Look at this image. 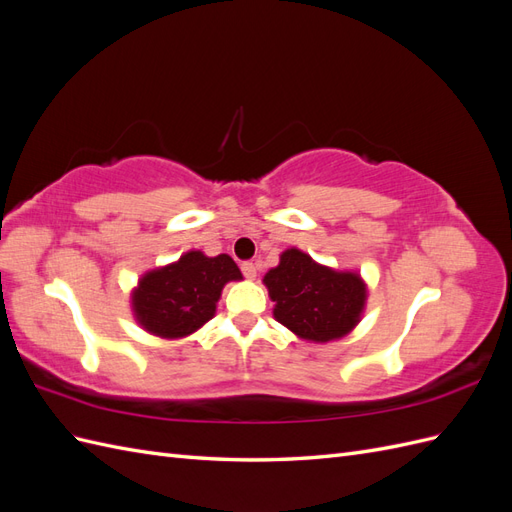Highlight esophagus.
Returning a JSON list of instances; mask_svg holds the SVG:
<instances>
[{
  "instance_id": "esophagus-1",
  "label": "esophagus",
  "mask_w": 512,
  "mask_h": 512,
  "mask_svg": "<svg viewBox=\"0 0 512 512\" xmlns=\"http://www.w3.org/2000/svg\"><path fill=\"white\" fill-rule=\"evenodd\" d=\"M241 271H243V275L247 277V280H256V267H254V262H243Z\"/></svg>"
}]
</instances>
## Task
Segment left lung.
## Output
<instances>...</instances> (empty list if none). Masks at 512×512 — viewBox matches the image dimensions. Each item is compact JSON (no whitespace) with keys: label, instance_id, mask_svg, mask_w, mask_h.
<instances>
[{"label":"left lung","instance_id":"8db88e82","mask_svg":"<svg viewBox=\"0 0 512 512\" xmlns=\"http://www.w3.org/2000/svg\"><path fill=\"white\" fill-rule=\"evenodd\" d=\"M273 318L303 342L329 344L356 329L367 305V284L356 271L320 265L299 247L280 254V265L262 277Z\"/></svg>","mask_w":512,"mask_h":512}]
</instances>
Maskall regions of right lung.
Wrapping results in <instances>:
<instances>
[{
    "label": "right lung",
    "mask_w": 512,
    "mask_h": 512,
    "mask_svg": "<svg viewBox=\"0 0 512 512\" xmlns=\"http://www.w3.org/2000/svg\"><path fill=\"white\" fill-rule=\"evenodd\" d=\"M239 280L243 275L228 254L190 250L170 265L141 275L130 294L132 316L149 335L188 337L215 316L224 286Z\"/></svg>",
    "instance_id": "obj_1"
}]
</instances>
